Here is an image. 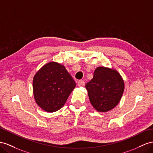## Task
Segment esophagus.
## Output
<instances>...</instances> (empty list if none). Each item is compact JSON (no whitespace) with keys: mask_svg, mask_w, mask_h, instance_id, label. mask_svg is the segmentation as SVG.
<instances>
[{"mask_svg":"<svg viewBox=\"0 0 153 153\" xmlns=\"http://www.w3.org/2000/svg\"><path fill=\"white\" fill-rule=\"evenodd\" d=\"M85 85V83L83 80H79L78 81V86H79V87H83Z\"/></svg>","mask_w":153,"mask_h":153,"instance_id":"34e87169","label":"esophagus"}]
</instances>
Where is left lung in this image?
Returning a JSON list of instances; mask_svg holds the SVG:
<instances>
[{"mask_svg":"<svg viewBox=\"0 0 153 153\" xmlns=\"http://www.w3.org/2000/svg\"><path fill=\"white\" fill-rule=\"evenodd\" d=\"M85 87L92 107L97 111L106 112L119 103L124 92L125 83L115 69L98 66Z\"/></svg>","mask_w":153,"mask_h":153,"instance_id":"left-lung-1","label":"left lung"}]
</instances>
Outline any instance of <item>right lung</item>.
I'll list each match as a JSON object with an SVG mask.
<instances>
[{
	"instance_id": "obj_1",
	"label": "right lung",
	"mask_w": 153,
	"mask_h": 153,
	"mask_svg": "<svg viewBox=\"0 0 153 153\" xmlns=\"http://www.w3.org/2000/svg\"><path fill=\"white\" fill-rule=\"evenodd\" d=\"M76 82L57 62H49L39 69L33 79V93L38 106L47 112L57 111L64 106Z\"/></svg>"
}]
</instances>
